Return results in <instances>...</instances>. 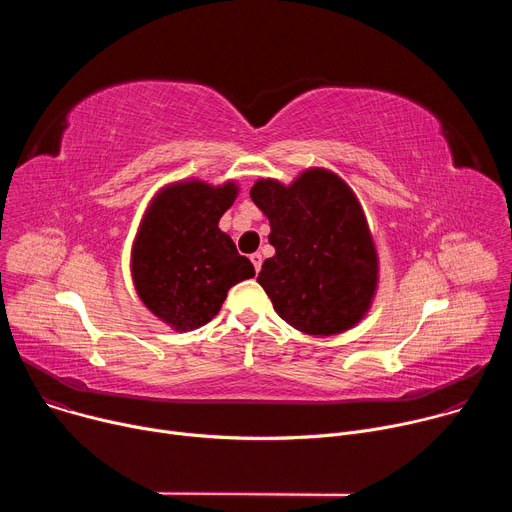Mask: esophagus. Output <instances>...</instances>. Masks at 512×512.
<instances>
[{
  "instance_id": "1",
  "label": "esophagus",
  "mask_w": 512,
  "mask_h": 512,
  "mask_svg": "<svg viewBox=\"0 0 512 512\" xmlns=\"http://www.w3.org/2000/svg\"><path fill=\"white\" fill-rule=\"evenodd\" d=\"M251 263H253L255 271L259 273V269H261V263H263V257H261V253H253V255H251Z\"/></svg>"
}]
</instances>
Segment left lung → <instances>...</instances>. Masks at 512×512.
Listing matches in <instances>:
<instances>
[{
  "mask_svg": "<svg viewBox=\"0 0 512 512\" xmlns=\"http://www.w3.org/2000/svg\"><path fill=\"white\" fill-rule=\"evenodd\" d=\"M253 202L269 218L275 255L257 281L275 312L300 332L332 336L352 328L377 287V251L352 190L328 170L294 184L259 180Z\"/></svg>",
  "mask_w": 512,
  "mask_h": 512,
  "instance_id": "1",
  "label": "left lung"
}]
</instances>
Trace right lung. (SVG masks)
Listing matches in <instances>:
<instances>
[{"mask_svg":"<svg viewBox=\"0 0 512 512\" xmlns=\"http://www.w3.org/2000/svg\"><path fill=\"white\" fill-rule=\"evenodd\" d=\"M237 186L180 182L152 202L139 227L131 273L141 302L176 330L210 322L235 283L255 275L218 221Z\"/></svg>","mask_w":512,"mask_h":512,"instance_id":"obj_1","label":"right lung"}]
</instances>
